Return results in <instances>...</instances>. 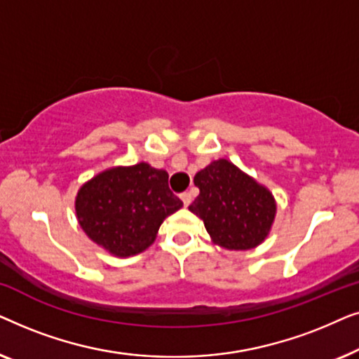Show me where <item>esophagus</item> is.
<instances>
[{"instance_id": "34e87169", "label": "esophagus", "mask_w": 359, "mask_h": 359, "mask_svg": "<svg viewBox=\"0 0 359 359\" xmlns=\"http://www.w3.org/2000/svg\"><path fill=\"white\" fill-rule=\"evenodd\" d=\"M181 199H183L184 205H189L191 201H193V196H191V193H188V191H186V193H181Z\"/></svg>"}]
</instances>
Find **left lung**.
<instances>
[{
	"label": "left lung",
	"mask_w": 359,
	"mask_h": 359,
	"mask_svg": "<svg viewBox=\"0 0 359 359\" xmlns=\"http://www.w3.org/2000/svg\"><path fill=\"white\" fill-rule=\"evenodd\" d=\"M194 184L199 196L189 210L204 220L215 243L227 250H248L266 238L276 212L266 188L227 160L198 171Z\"/></svg>",
	"instance_id": "obj_1"
}]
</instances>
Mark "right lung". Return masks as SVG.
Wrapping results in <instances>:
<instances>
[{
    "mask_svg": "<svg viewBox=\"0 0 359 359\" xmlns=\"http://www.w3.org/2000/svg\"><path fill=\"white\" fill-rule=\"evenodd\" d=\"M183 205L168 173L139 163L111 168L78 191L76 215L93 242L116 257H132L154 243L161 222Z\"/></svg>",
    "mask_w": 359,
    "mask_h": 359,
    "instance_id": "1",
    "label": "right lung"
}]
</instances>
